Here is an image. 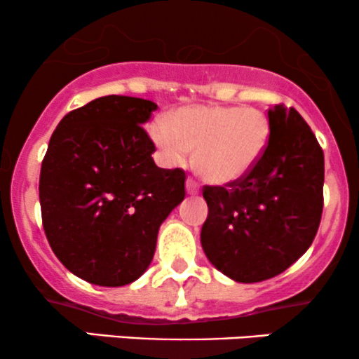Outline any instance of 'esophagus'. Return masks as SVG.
<instances>
[{
    "label": "esophagus",
    "mask_w": 359,
    "mask_h": 359,
    "mask_svg": "<svg viewBox=\"0 0 359 359\" xmlns=\"http://www.w3.org/2000/svg\"><path fill=\"white\" fill-rule=\"evenodd\" d=\"M185 187H187V194H191V196H196V194H199V191H201L199 184H197L194 179H187Z\"/></svg>",
    "instance_id": "1"
}]
</instances>
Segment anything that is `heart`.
I'll use <instances>...</instances> for the list:
<instances>
[{"instance_id": "heart-1", "label": "heart", "mask_w": 359, "mask_h": 359, "mask_svg": "<svg viewBox=\"0 0 359 359\" xmlns=\"http://www.w3.org/2000/svg\"><path fill=\"white\" fill-rule=\"evenodd\" d=\"M168 165L184 163L194 150V168L212 184H229L253 168L270 138L269 116L258 108L185 106L151 128Z\"/></svg>"}]
</instances>
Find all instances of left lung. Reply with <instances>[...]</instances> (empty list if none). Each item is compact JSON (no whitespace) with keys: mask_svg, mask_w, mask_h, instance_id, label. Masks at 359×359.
Segmentation results:
<instances>
[{"mask_svg":"<svg viewBox=\"0 0 359 359\" xmlns=\"http://www.w3.org/2000/svg\"><path fill=\"white\" fill-rule=\"evenodd\" d=\"M269 143L248 174L203 189L205 257L241 283L269 280L297 262L323 216L324 154L316 135L283 104L269 109Z\"/></svg>","mask_w":359,"mask_h":359,"instance_id":"8db88e82","label":"left lung"}]
</instances>
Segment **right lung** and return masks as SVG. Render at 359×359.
<instances>
[{"label":"right lung","mask_w":359,"mask_h":359,"mask_svg":"<svg viewBox=\"0 0 359 359\" xmlns=\"http://www.w3.org/2000/svg\"><path fill=\"white\" fill-rule=\"evenodd\" d=\"M156 109L130 96L97 97L65 114L40 170L48 245L74 275L102 287L135 282L156 234L185 197L182 168H160L143 123Z\"/></svg>","instance_id":"add662e5"}]
</instances>
